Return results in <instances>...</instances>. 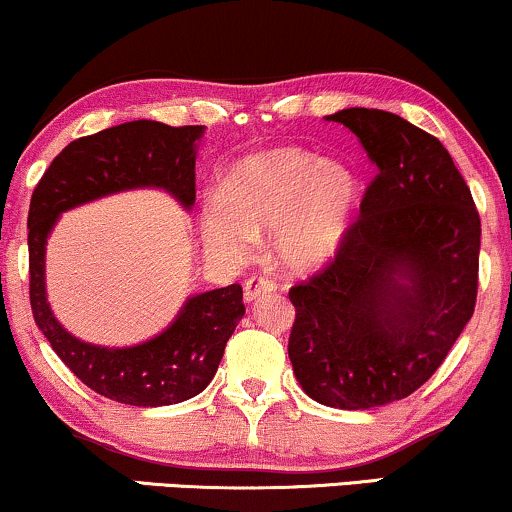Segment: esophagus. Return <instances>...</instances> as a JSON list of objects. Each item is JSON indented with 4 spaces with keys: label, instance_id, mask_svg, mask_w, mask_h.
<instances>
[{
    "label": "esophagus",
    "instance_id": "34e87169",
    "mask_svg": "<svg viewBox=\"0 0 512 512\" xmlns=\"http://www.w3.org/2000/svg\"><path fill=\"white\" fill-rule=\"evenodd\" d=\"M274 291L276 283L272 279H264V276H250V279L245 281V300H248V303H255V300H260L264 295Z\"/></svg>",
    "mask_w": 512,
    "mask_h": 512
}]
</instances>
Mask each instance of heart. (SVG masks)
Returning a JSON list of instances; mask_svg holds the SVG:
<instances>
[{
	"instance_id": "b5f03b06",
	"label": "heart",
	"mask_w": 512,
	"mask_h": 512,
	"mask_svg": "<svg viewBox=\"0 0 512 512\" xmlns=\"http://www.w3.org/2000/svg\"><path fill=\"white\" fill-rule=\"evenodd\" d=\"M360 178L348 164L303 147H269L238 159L219 195L202 205L200 233L221 260L245 262L274 231V255L291 272H312L338 255L360 212Z\"/></svg>"
}]
</instances>
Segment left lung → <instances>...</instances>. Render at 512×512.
Wrapping results in <instances>:
<instances>
[{
  "mask_svg": "<svg viewBox=\"0 0 512 512\" xmlns=\"http://www.w3.org/2000/svg\"><path fill=\"white\" fill-rule=\"evenodd\" d=\"M326 119L360 138L377 176L338 255L288 291V357L317 403L369 410L420 389L470 322L482 224L439 138L381 109Z\"/></svg>",
  "mask_w": 512,
  "mask_h": 512,
  "instance_id": "1",
  "label": "left lung"
}]
</instances>
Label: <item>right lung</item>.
Listing matches in <instances>:
<instances>
[{
  "instance_id": "add662e5",
  "label": "right lung",
  "mask_w": 512,
  "mask_h": 512,
  "mask_svg": "<svg viewBox=\"0 0 512 512\" xmlns=\"http://www.w3.org/2000/svg\"><path fill=\"white\" fill-rule=\"evenodd\" d=\"M205 126L128 121L73 140L54 157L30 197L28 269L35 324L88 389L116 403L159 408L207 389L226 341L245 315L243 288L231 283L186 300L169 329L131 348L83 343L54 319L45 295V245L66 209L131 188H164L190 209L195 150Z\"/></svg>"
}]
</instances>
